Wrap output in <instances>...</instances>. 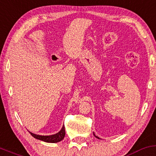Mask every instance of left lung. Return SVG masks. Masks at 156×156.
<instances>
[{
  "label": "left lung",
  "mask_w": 156,
  "mask_h": 156,
  "mask_svg": "<svg viewBox=\"0 0 156 156\" xmlns=\"http://www.w3.org/2000/svg\"><path fill=\"white\" fill-rule=\"evenodd\" d=\"M94 136H95V137H96V138H97L100 139V138H99V137H98V136H97V135H95V134H94Z\"/></svg>",
  "instance_id": "1"
}]
</instances>
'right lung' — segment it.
Masks as SVG:
<instances>
[{
  "label": "right lung",
  "mask_w": 156,
  "mask_h": 156,
  "mask_svg": "<svg viewBox=\"0 0 156 156\" xmlns=\"http://www.w3.org/2000/svg\"><path fill=\"white\" fill-rule=\"evenodd\" d=\"M30 135L35 138L38 139V140H42V141L48 142V143H57V142L61 141L63 138H65V126H63L62 129L60 130L58 133L54 134L52 135H39L33 134L30 132Z\"/></svg>",
  "instance_id": "1"
}]
</instances>
